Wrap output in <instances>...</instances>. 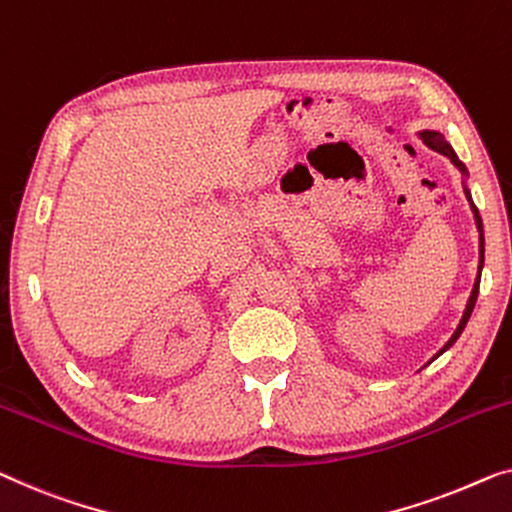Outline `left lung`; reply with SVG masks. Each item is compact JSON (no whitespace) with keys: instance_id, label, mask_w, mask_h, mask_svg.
<instances>
[{"instance_id":"8db88e82","label":"left lung","mask_w":512,"mask_h":512,"mask_svg":"<svg viewBox=\"0 0 512 512\" xmlns=\"http://www.w3.org/2000/svg\"><path fill=\"white\" fill-rule=\"evenodd\" d=\"M422 136H425V143L432 147V150H436V152H441L443 157H448L450 161H453V164L457 166V170L459 173H462L464 177H469V170H466V166L462 164V161H459V157L455 154V150L453 147L448 145V140L441 136L439 131H422ZM464 194H466V201H469V205H471V212H473V219H476V228H478V233H480V265H478V277H476V284H473V291H471V295H469V302H466V309H464V314H462V321H459V325H457V330L453 332V337L448 339L446 342V346L441 348L439 353L434 355V358H439L441 353H446L450 346H453L457 339H459V335H462V330L466 328V323H469V318H471V311H473V307H476V300H478V288H480V272H483V261H485V238H483V219H480V214H478V207L473 205V201H471V191H469V187H464ZM432 358V360H434Z\"/></svg>"}]
</instances>
